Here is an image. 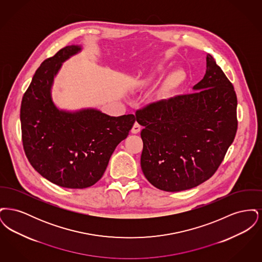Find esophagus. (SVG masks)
<instances>
[{
  "mask_svg": "<svg viewBox=\"0 0 262 262\" xmlns=\"http://www.w3.org/2000/svg\"><path fill=\"white\" fill-rule=\"evenodd\" d=\"M140 129H141V125H139L137 122H136L134 125H133V127H132V133L133 134H138L140 132Z\"/></svg>",
  "mask_w": 262,
  "mask_h": 262,
  "instance_id": "obj_1",
  "label": "esophagus"
}]
</instances>
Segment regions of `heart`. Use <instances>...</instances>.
Returning <instances> with one entry per match:
<instances>
[{"label": "heart", "instance_id": "b5f03b06", "mask_svg": "<svg viewBox=\"0 0 262 262\" xmlns=\"http://www.w3.org/2000/svg\"><path fill=\"white\" fill-rule=\"evenodd\" d=\"M182 80H183L182 74L180 72H174L168 78V86L170 88H177L178 85L181 84Z\"/></svg>", "mask_w": 262, "mask_h": 262}]
</instances>
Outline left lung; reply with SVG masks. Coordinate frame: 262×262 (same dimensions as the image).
Masks as SVG:
<instances>
[{"label":"left lung","mask_w":262,"mask_h":262,"mask_svg":"<svg viewBox=\"0 0 262 262\" xmlns=\"http://www.w3.org/2000/svg\"><path fill=\"white\" fill-rule=\"evenodd\" d=\"M193 89L136 113L144 126L141 169L161 190H186L210 179L237 134L236 91L210 54L205 75Z\"/></svg>","instance_id":"left-lung-1"}]
</instances>
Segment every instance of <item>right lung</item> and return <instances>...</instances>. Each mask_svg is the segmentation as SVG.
<instances>
[{
  "label": "right lung",
  "instance_id": "1",
  "mask_svg": "<svg viewBox=\"0 0 262 262\" xmlns=\"http://www.w3.org/2000/svg\"><path fill=\"white\" fill-rule=\"evenodd\" d=\"M80 51L67 46L40 64L20 106L21 138L31 166L51 183L85 188L104 174L117 145L136 122L133 114L111 117L86 109L60 111L51 98V86L63 61Z\"/></svg>",
  "mask_w": 262,
  "mask_h": 262
}]
</instances>
